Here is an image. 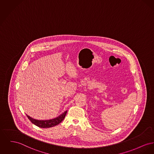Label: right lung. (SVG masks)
Segmentation results:
<instances>
[{
    "instance_id": "right-lung-1",
    "label": "right lung",
    "mask_w": 154,
    "mask_h": 154,
    "mask_svg": "<svg viewBox=\"0 0 154 154\" xmlns=\"http://www.w3.org/2000/svg\"><path fill=\"white\" fill-rule=\"evenodd\" d=\"M67 112V111L66 110L57 118H54L51 120H36L33 118H31L28 115H27V116L29 119V120L36 126L41 127V128H49V127L55 126L59 125L60 123H61L65 118Z\"/></svg>"
}]
</instances>
